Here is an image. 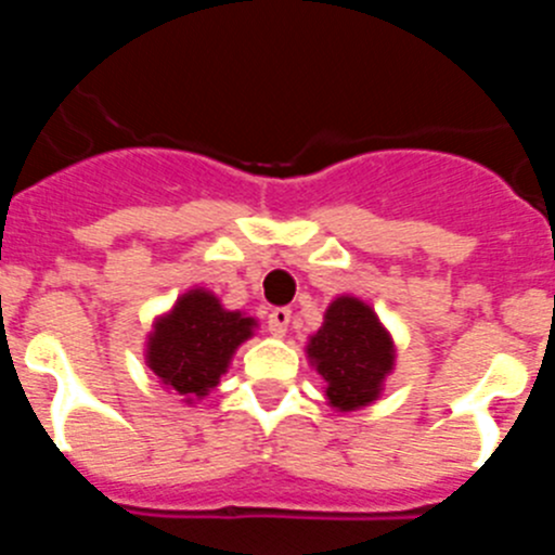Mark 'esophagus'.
Masks as SVG:
<instances>
[{
	"label": "esophagus",
	"mask_w": 555,
	"mask_h": 555,
	"mask_svg": "<svg viewBox=\"0 0 555 555\" xmlns=\"http://www.w3.org/2000/svg\"><path fill=\"white\" fill-rule=\"evenodd\" d=\"M288 322H292V311H288V308H272V311H269L267 325L272 336H286Z\"/></svg>",
	"instance_id": "1"
}]
</instances>
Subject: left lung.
Masks as SVG:
<instances>
[{
	"label": "left lung",
	"instance_id": "8db88e82",
	"mask_svg": "<svg viewBox=\"0 0 555 555\" xmlns=\"http://www.w3.org/2000/svg\"><path fill=\"white\" fill-rule=\"evenodd\" d=\"M308 358L325 377V395L333 409L356 411L377 397L395 364V347L366 302L338 297L311 336Z\"/></svg>",
	"mask_w": 555,
	"mask_h": 555
}]
</instances>
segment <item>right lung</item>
<instances>
[{
	"label": "right lung",
	"mask_w": 555,
	"mask_h": 555,
	"mask_svg": "<svg viewBox=\"0 0 555 555\" xmlns=\"http://www.w3.org/2000/svg\"><path fill=\"white\" fill-rule=\"evenodd\" d=\"M255 320L224 311L214 294L194 288L155 325L146 345V364L169 389L183 397H203L228 372L230 358Z\"/></svg>",
	"instance_id": "right-lung-1"
}]
</instances>
